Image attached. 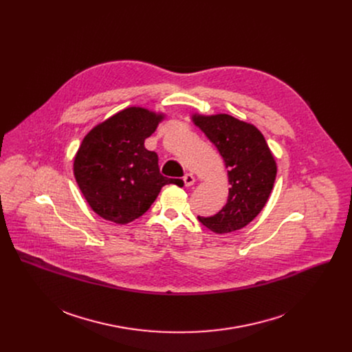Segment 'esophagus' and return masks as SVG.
<instances>
[{"mask_svg": "<svg viewBox=\"0 0 352 352\" xmlns=\"http://www.w3.org/2000/svg\"><path fill=\"white\" fill-rule=\"evenodd\" d=\"M182 179H184L185 186H192L195 184V177L192 174H185Z\"/></svg>", "mask_w": 352, "mask_h": 352, "instance_id": "1", "label": "esophagus"}]
</instances>
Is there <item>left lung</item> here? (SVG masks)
<instances>
[{"label": "left lung", "mask_w": 352, "mask_h": 352, "mask_svg": "<svg viewBox=\"0 0 352 352\" xmlns=\"http://www.w3.org/2000/svg\"><path fill=\"white\" fill-rule=\"evenodd\" d=\"M193 122L217 147L228 168V199L214 216L199 221L216 234L243 228L265 208L272 193L277 166L262 132L228 114L193 116Z\"/></svg>", "instance_id": "1"}]
</instances>
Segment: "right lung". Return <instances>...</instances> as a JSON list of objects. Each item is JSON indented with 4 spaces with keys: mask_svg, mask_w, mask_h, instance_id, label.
<instances>
[{
    "mask_svg": "<svg viewBox=\"0 0 352 352\" xmlns=\"http://www.w3.org/2000/svg\"><path fill=\"white\" fill-rule=\"evenodd\" d=\"M162 114L129 107L94 126L83 139L74 174L90 208L106 220L126 224L144 214L162 188L177 179L160 174L159 157L144 147Z\"/></svg>",
    "mask_w": 352,
    "mask_h": 352,
    "instance_id": "obj_1",
    "label": "right lung"
}]
</instances>
